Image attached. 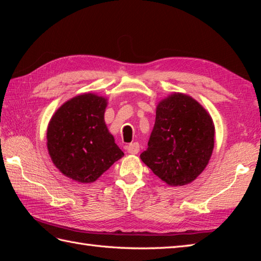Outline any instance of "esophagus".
<instances>
[{"mask_svg": "<svg viewBox=\"0 0 261 261\" xmlns=\"http://www.w3.org/2000/svg\"><path fill=\"white\" fill-rule=\"evenodd\" d=\"M139 150H140V146L138 142L130 143V145L126 147V151L131 154H137L138 152H139Z\"/></svg>", "mask_w": 261, "mask_h": 261, "instance_id": "esophagus-1", "label": "esophagus"}]
</instances>
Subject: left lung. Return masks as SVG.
I'll return each instance as SVG.
<instances>
[{
    "mask_svg": "<svg viewBox=\"0 0 261 261\" xmlns=\"http://www.w3.org/2000/svg\"><path fill=\"white\" fill-rule=\"evenodd\" d=\"M214 134L207 111L186 94L174 93L158 103L148 148L140 158L169 186L190 184L208 164Z\"/></svg>",
    "mask_w": 261,
    "mask_h": 261,
    "instance_id": "obj_1",
    "label": "left lung"
}]
</instances>
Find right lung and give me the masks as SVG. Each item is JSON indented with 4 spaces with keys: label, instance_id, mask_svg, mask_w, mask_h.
Returning <instances> with one entry per match:
<instances>
[{
    "label": "right lung",
    "instance_id": "obj_1",
    "mask_svg": "<svg viewBox=\"0 0 261 261\" xmlns=\"http://www.w3.org/2000/svg\"><path fill=\"white\" fill-rule=\"evenodd\" d=\"M107 105L103 96L81 94L65 102L49 122L48 152L68 178L93 182L124 156L105 124Z\"/></svg>",
    "mask_w": 261,
    "mask_h": 261
}]
</instances>
